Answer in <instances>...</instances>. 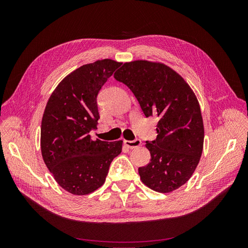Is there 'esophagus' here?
Instances as JSON below:
<instances>
[{
    "label": "esophagus",
    "instance_id": "34e87169",
    "mask_svg": "<svg viewBox=\"0 0 248 248\" xmlns=\"http://www.w3.org/2000/svg\"><path fill=\"white\" fill-rule=\"evenodd\" d=\"M124 144H125V146H127L128 148H130V149H134V148H138V147H140V145H141V140H139V139H136V140H124Z\"/></svg>",
    "mask_w": 248,
    "mask_h": 248
}]
</instances>
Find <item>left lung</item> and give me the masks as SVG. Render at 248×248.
Instances as JSON below:
<instances>
[{"instance_id":"8db88e82","label":"left lung","mask_w":248,"mask_h":248,"mask_svg":"<svg viewBox=\"0 0 248 248\" xmlns=\"http://www.w3.org/2000/svg\"><path fill=\"white\" fill-rule=\"evenodd\" d=\"M114 78L131 90L146 118L158 120L156 140H146L151 160L139 168L141 182L162 193L179 188L193 174L204 144L196 95L181 76L161 63H124Z\"/></svg>"}]
</instances>
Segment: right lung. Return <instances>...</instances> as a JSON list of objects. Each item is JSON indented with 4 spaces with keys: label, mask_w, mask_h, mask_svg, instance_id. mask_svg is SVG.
I'll return each instance as SVG.
<instances>
[{
    "label": "right lung",
    "mask_w": 248,
    "mask_h": 248,
    "mask_svg": "<svg viewBox=\"0 0 248 248\" xmlns=\"http://www.w3.org/2000/svg\"><path fill=\"white\" fill-rule=\"evenodd\" d=\"M110 59L82 65L68 74L50 95L41 122V153L63 189L77 196L103 185L122 140H93L100 116L97 96L117 68Z\"/></svg>",
    "instance_id": "obj_1"
}]
</instances>
